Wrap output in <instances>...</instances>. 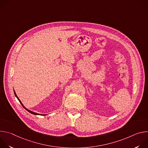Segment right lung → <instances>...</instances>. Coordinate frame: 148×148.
<instances>
[{"mask_svg": "<svg viewBox=\"0 0 148 148\" xmlns=\"http://www.w3.org/2000/svg\"><path fill=\"white\" fill-rule=\"evenodd\" d=\"M14 95H15V96H16V98H17V99H18V100L19 101L20 103L21 104H22V106L23 107V108H25V110H27V111L28 112H29L30 113H31V114H34V115H38V114L37 113H35V112H33V111H30V110H28V109H27V108H26V107H25V106H24V105H23V103H22V102H21V101H20V99H19V98H18V97L17 96V95H16V92H15L14 90Z\"/></svg>", "mask_w": 148, "mask_h": 148, "instance_id": "1", "label": "right lung"}]
</instances>
